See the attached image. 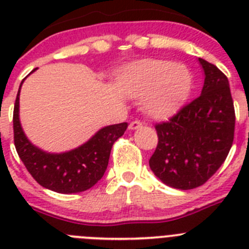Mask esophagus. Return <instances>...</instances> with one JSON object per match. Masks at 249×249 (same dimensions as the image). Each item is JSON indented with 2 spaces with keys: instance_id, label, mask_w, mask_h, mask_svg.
Masks as SVG:
<instances>
[{
  "instance_id": "1",
  "label": "esophagus",
  "mask_w": 249,
  "mask_h": 249,
  "mask_svg": "<svg viewBox=\"0 0 249 249\" xmlns=\"http://www.w3.org/2000/svg\"><path fill=\"white\" fill-rule=\"evenodd\" d=\"M141 127H142V122H140L138 120H135L129 123L128 128L129 129H138V128H141Z\"/></svg>"
}]
</instances>
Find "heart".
<instances>
[{
	"label": "heart",
	"mask_w": 249,
	"mask_h": 249,
	"mask_svg": "<svg viewBox=\"0 0 249 249\" xmlns=\"http://www.w3.org/2000/svg\"><path fill=\"white\" fill-rule=\"evenodd\" d=\"M122 87L131 97L143 98L149 116L166 118L177 113L190 97L192 73L182 63L142 59L124 71Z\"/></svg>",
	"instance_id": "1"
}]
</instances>
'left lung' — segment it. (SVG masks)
Returning a JSON list of instances; mask_svg holds the SVG:
<instances>
[{
	"label": "left lung",
	"instance_id": "1",
	"mask_svg": "<svg viewBox=\"0 0 249 249\" xmlns=\"http://www.w3.org/2000/svg\"><path fill=\"white\" fill-rule=\"evenodd\" d=\"M204 72L199 97L169 121L156 124L158 144L149 167L160 181L177 190L206 183L223 164L234 137V106L226 74L198 58Z\"/></svg>",
	"mask_w": 249,
	"mask_h": 249
}]
</instances>
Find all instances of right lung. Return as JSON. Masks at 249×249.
<instances>
[{
  "label": "right lung",
  "mask_w": 249,
  "mask_h": 249,
  "mask_svg": "<svg viewBox=\"0 0 249 249\" xmlns=\"http://www.w3.org/2000/svg\"><path fill=\"white\" fill-rule=\"evenodd\" d=\"M23 81L13 108V140L21 160L37 183L47 190L66 195L89 190L105 175L112 146L128 124L123 122L103 127L82 146L63 153H48L31 143L22 129L19 91Z\"/></svg>",
  "instance_id": "right-lung-1"
}]
</instances>
